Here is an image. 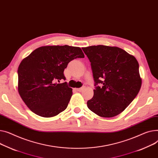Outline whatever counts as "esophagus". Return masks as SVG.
Listing matches in <instances>:
<instances>
[{
	"mask_svg": "<svg viewBox=\"0 0 158 158\" xmlns=\"http://www.w3.org/2000/svg\"><path fill=\"white\" fill-rule=\"evenodd\" d=\"M85 89V87L84 86H82V87H81V88H77L76 89V90L77 91H79V92H81V91H82V90Z\"/></svg>",
	"mask_w": 158,
	"mask_h": 158,
	"instance_id": "1",
	"label": "esophagus"
}]
</instances>
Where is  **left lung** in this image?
<instances>
[{
    "instance_id": "8db88e82",
    "label": "left lung",
    "mask_w": 158,
    "mask_h": 158,
    "mask_svg": "<svg viewBox=\"0 0 158 158\" xmlns=\"http://www.w3.org/2000/svg\"><path fill=\"white\" fill-rule=\"evenodd\" d=\"M82 49L91 63L95 86L88 107L100 117H114L129 106L140 89L139 63L118 47L98 45Z\"/></svg>"
}]
</instances>
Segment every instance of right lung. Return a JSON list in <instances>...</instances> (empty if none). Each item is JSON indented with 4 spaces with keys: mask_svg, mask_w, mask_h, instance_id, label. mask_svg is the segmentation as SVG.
<instances>
[{
    "mask_svg": "<svg viewBox=\"0 0 158 158\" xmlns=\"http://www.w3.org/2000/svg\"><path fill=\"white\" fill-rule=\"evenodd\" d=\"M85 58L79 47H40L22 60L18 70V92L27 106L44 118L55 116L66 109L72 89L65 80L64 70L73 59Z\"/></svg>",
    "mask_w": 158,
    "mask_h": 158,
    "instance_id": "right-lung-1",
    "label": "right lung"
}]
</instances>
